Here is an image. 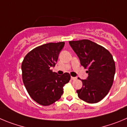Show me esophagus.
Here are the masks:
<instances>
[{
  "label": "esophagus",
  "instance_id": "esophagus-1",
  "mask_svg": "<svg viewBox=\"0 0 127 127\" xmlns=\"http://www.w3.org/2000/svg\"><path fill=\"white\" fill-rule=\"evenodd\" d=\"M71 79L72 80H75L76 79V78L73 77V76H71Z\"/></svg>",
  "mask_w": 127,
  "mask_h": 127
}]
</instances>
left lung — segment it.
Here are the masks:
<instances>
[{
  "label": "left lung",
  "instance_id": "8db88e82",
  "mask_svg": "<svg viewBox=\"0 0 127 127\" xmlns=\"http://www.w3.org/2000/svg\"><path fill=\"white\" fill-rule=\"evenodd\" d=\"M80 64L88 68L86 80H82V87L78 96L88 103H97L108 94L113 83L115 63L110 52L89 40L69 41Z\"/></svg>",
  "mask_w": 127,
  "mask_h": 127
}]
</instances>
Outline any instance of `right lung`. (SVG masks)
<instances>
[{"instance_id": "add662e5", "label": "right lung", "mask_w": 127, "mask_h": 127, "mask_svg": "<svg viewBox=\"0 0 127 127\" xmlns=\"http://www.w3.org/2000/svg\"><path fill=\"white\" fill-rule=\"evenodd\" d=\"M64 42L48 43L28 52L21 64L23 83L30 96L42 106H49L59 100L63 87L71 78L68 73L59 75L52 72Z\"/></svg>"}]
</instances>
